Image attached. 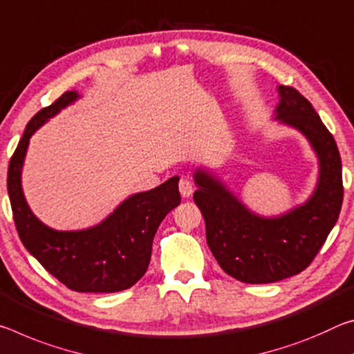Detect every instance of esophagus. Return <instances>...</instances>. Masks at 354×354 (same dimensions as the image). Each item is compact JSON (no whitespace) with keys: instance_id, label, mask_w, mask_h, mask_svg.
Segmentation results:
<instances>
[{"instance_id":"obj_1","label":"esophagus","mask_w":354,"mask_h":354,"mask_svg":"<svg viewBox=\"0 0 354 354\" xmlns=\"http://www.w3.org/2000/svg\"><path fill=\"white\" fill-rule=\"evenodd\" d=\"M178 191H180L182 198H189L194 191V183L189 177H182L178 182Z\"/></svg>"}]
</instances>
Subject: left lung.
Listing matches in <instances>:
<instances>
[{
    "instance_id": "8db88e82",
    "label": "left lung",
    "mask_w": 354,
    "mask_h": 354,
    "mask_svg": "<svg viewBox=\"0 0 354 354\" xmlns=\"http://www.w3.org/2000/svg\"><path fill=\"white\" fill-rule=\"evenodd\" d=\"M279 95L276 119L303 133L320 161L318 185L304 205L279 218H260L210 174L194 172L193 199L204 216L207 245L225 273L246 283L277 282L308 268L337 223L344 201L333 135L297 89L279 86Z\"/></svg>"
}]
</instances>
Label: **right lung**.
<instances>
[{"label":"right lung","mask_w":354,"mask_h":354,"mask_svg":"<svg viewBox=\"0 0 354 354\" xmlns=\"http://www.w3.org/2000/svg\"><path fill=\"white\" fill-rule=\"evenodd\" d=\"M77 98V91L64 92L28 122L8 169L14 223L23 246L71 290L120 292L135 286L147 271L156 229L167 213L180 204L178 177H171L146 193L130 196L95 227L77 232L46 227L32 215L23 196V160L32 133Z\"/></svg>","instance_id":"obj_1"}]
</instances>
